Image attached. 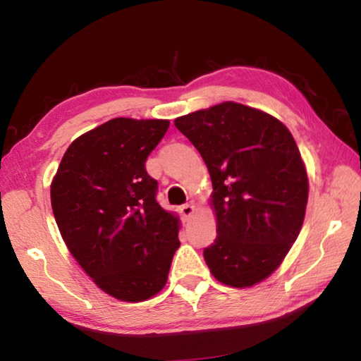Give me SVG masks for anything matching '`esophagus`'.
Returning <instances> with one entry per match:
<instances>
[{
    "label": "esophagus",
    "mask_w": 361,
    "mask_h": 361,
    "mask_svg": "<svg viewBox=\"0 0 361 361\" xmlns=\"http://www.w3.org/2000/svg\"><path fill=\"white\" fill-rule=\"evenodd\" d=\"M194 212H195V209H194L192 204H185V205L180 207V213L185 219H188L189 216H192Z\"/></svg>",
    "instance_id": "34e87169"
}]
</instances>
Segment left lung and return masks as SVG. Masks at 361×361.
I'll use <instances>...</instances> for the list:
<instances>
[{
    "label": "left lung",
    "instance_id": "8db88e82",
    "mask_svg": "<svg viewBox=\"0 0 361 361\" xmlns=\"http://www.w3.org/2000/svg\"><path fill=\"white\" fill-rule=\"evenodd\" d=\"M209 169L216 239L204 258L218 282L247 288L282 264L302 228L309 180L295 138L235 102L175 119Z\"/></svg>",
    "mask_w": 361,
    "mask_h": 361
}]
</instances>
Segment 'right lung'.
<instances>
[{
    "mask_svg": "<svg viewBox=\"0 0 361 361\" xmlns=\"http://www.w3.org/2000/svg\"><path fill=\"white\" fill-rule=\"evenodd\" d=\"M169 126L116 118L85 132L68 146L51 185L54 216L73 258L121 301L157 295L180 247V219L157 204V181L145 167Z\"/></svg>",
    "mask_w": 361,
    "mask_h": 361,
    "instance_id": "add662e5",
    "label": "right lung"
}]
</instances>
